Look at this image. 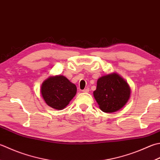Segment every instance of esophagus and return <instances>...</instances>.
<instances>
[{"instance_id":"34e87169","label":"esophagus","mask_w":160,"mask_h":160,"mask_svg":"<svg viewBox=\"0 0 160 160\" xmlns=\"http://www.w3.org/2000/svg\"><path fill=\"white\" fill-rule=\"evenodd\" d=\"M89 92V88H87V89H85L82 90V92L87 93V92Z\"/></svg>"}]
</instances>
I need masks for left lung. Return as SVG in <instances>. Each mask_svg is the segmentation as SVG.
I'll return each instance as SVG.
<instances>
[{
	"label": "left lung",
	"instance_id": "8db88e82",
	"mask_svg": "<svg viewBox=\"0 0 160 160\" xmlns=\"http://www.w3.org/2000/svg\"><path fill=\"white\" fill-rule=\"evenodd\" d=\"M93 96L102 112L112 113L126 104L130 96V88L123 78L113 73L98 78Z\"/></svg>",
	"mask_w": 160,
	"mask_h": 160
}]
</instances>
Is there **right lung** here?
Listing matches in <instances>:
<instances>
[{
	"mask_svg": "<svg viewBox=\"0 0 160 160\" xmlns=\"http://www.w3.org/2000/svg\"><path fill=\"white\" fill-rule=\"evenodd\" d=\"M76 92V86L61 75L48 77L41 87V93L46 104L58 110L67 107Z\"/></svg>",
	"mask_w": 160,
	"mask_h": 160,
	"instance_id": "add662e5",
	"label": "right lung"
}]
</instances>
